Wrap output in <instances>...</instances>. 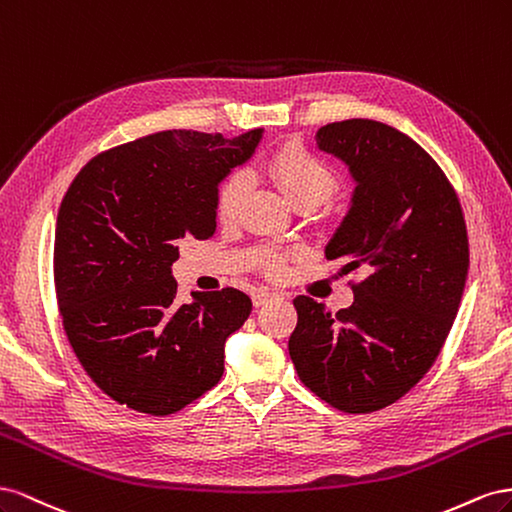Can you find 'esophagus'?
I'll return each instance as SVG.
<instances>
[{
	"instance_id": "esophagus-1",
	"label": "esophagus",
	"mask_w": 512,
	"mask_h": 512,
	"mask_svg": "<svg viewBox=\"0 0 512 512\" xmlns=\"http://www.w3.org/2000/svg\"><path fill=\"white\" fill-rule=\"evenodd\" d=\"M279 294H274V291H268V289H259L253 294V304L255 306H264L266 302H270L272 298H276Z\"/></svg>"
}]
</instances>
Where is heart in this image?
<instances>
[{"label": "heart", "instance_id": "obj_1", "mask_svg": "<svg viewBox=\"0 0 512 512\" xmlns=\"http://www.w3.org/2000/svg\"><path fill=\"white\" fill-rule=\"evenodd\" d=\"M264 171L279 184L285 195L296 203L298 208L304 206H319L332 197L337 188V178L334 171L315 156L311 150H306L300 143H285L281 148L270 152L264 160ZM248 191V180L242 171H231L218 182L214 195V210L218 221L231 223L236 221L242 212L244 199ZM289 253L272 251L261 261V266L270 276H281L287 270Z\"/></svg>", "mask_w": 512, "mask_h": 512}]
</instances>
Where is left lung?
<instances>
[{"mask_svg":"<svg viewBox=\"0 0 512 512\" xmlns=\"http://www.w3.org/2000/svg\"><path fill=\"white\" fill-rule=\"evenodd\" d=\"M315 139L345 160L358 184L326 257L364 279L352 281L354 304L339 313L309 296L294 300L289 356L321 401L371 414L405 397L440 356L470 242L455 188L414 139L373 120L332 122Z\"/></svg>","mask_w":512,"mask_h":512,"instance_id":"obj_1","label":"left lung"}]
</instances>
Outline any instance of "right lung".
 <instances>
[{"label":"right lung","instance_id":"obj_1","mask_svg":"<svg viewBox=\"0 0 512 512\" xmlns=\"http://www.w3.org/2000/svg\"><path fill=\"white\" fill-rule=\"evenodd\" d=\"M261 128L165 130L100 152L72 180L55 225L53 279L66 339L92 382L120 405L169 416L223 377L225 339L251 315L244 291L178 300L171 264L186 238L216 229L214 195Z\"/></svg>","mask_w":512,"mask_h":512}]
</instances>
